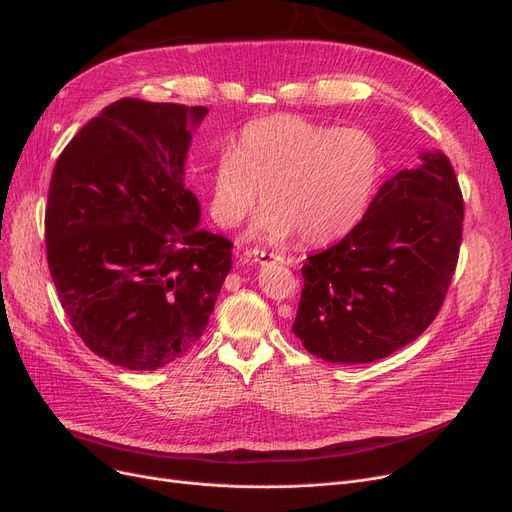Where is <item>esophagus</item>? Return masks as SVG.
<instances>
[{
    "label": "esophagus",
    "mask_w": 512,
    "mask_h": 512,
    "mask_svg": "<svg viewBox=\"0 0 512 512\" xmlns=\"http://www.w3.org/2000/svg\"><path fill=\"white\" fill-rule=\"evenodd\" d=\"M249 259L253 263H259V265H270V263H280L282 261V257H278L274 253H265V251H257V249H253L249 253Z\"/></svg>",
    "instance_id": "obj_1"
}]
</instances>
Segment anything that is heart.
<instances>
[{"instance_id": "obj_1", "label": "heart", "mask_w": 512, "mask_h": 512, "mask_svg": "<svg viewBox=\"0 0 512 512\" xmlns=\"http://www.w3.org/2000/svg\"><path fill=\"white\" fill-rule=\"evenodd\" d=\"M382 174V147L371 132L332 128L299 116L249 122L209 172V213L236 228L265 207L253 238L326 245L351 232L365 215Z\"/></svg>"}]
</instances>
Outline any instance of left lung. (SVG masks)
Listing matches in <instances>:
<instances>
[{"mask_svg":"<svg viewBox=\"0 0 512 512\" xmlns=\"http://www.w3.org/2000/svg\"><path fill=\"white\" fill-rule=\"evenodd\" d=\"M419 157L380 186L340 242L307 257L292 332L313 357L378 361L436 319L459 259L463 195L442 151Z\"/></svg>","mask_w":512,"mask_h":512,"instance_id":"left-lung-1","label":"left lung"}]
</instances>
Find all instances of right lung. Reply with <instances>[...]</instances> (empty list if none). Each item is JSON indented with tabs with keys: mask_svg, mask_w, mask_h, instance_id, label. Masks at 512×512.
<instances>
[{
	"mask_svg": "<svg viewBox=\"0 0 512 512\" xmlns=\"http://www.w3.org/2000/svg\"><path fill=\"white\" fill-rule=\"evenodd\" d=\"M207 107L120 99L76 132L45 209L51 280L95 355L132 371L174 363L203 336L232 242L199 228L184 186Z\"/></svg>",
	"mask_w": 512,
	"mask_h": 512,
	"instance_id": "obj_1",
	"label": "right lung"
}]
</instances>
